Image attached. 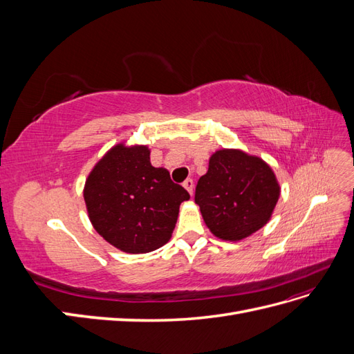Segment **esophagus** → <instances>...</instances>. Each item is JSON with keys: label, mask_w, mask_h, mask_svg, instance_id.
I'll use <instances>...</instances> for the list:
<instances>
[{"label": "esophagus", "mask_w": 354, "mask_h": 354, "mask_svg": "<svg viewBox=\"0 0 354 354\" xmlns=\"http://www.w3.org/2000/svg\"><path fill=\"white\" fill-rule=\"evenodd\" d=\"M183 186H185V189L189 192L190 195H194V187H195V185H194V180L192 178H187L185 183H183Z\"/></svg>", "instance_id": "esophagus-1"}]
</instances>
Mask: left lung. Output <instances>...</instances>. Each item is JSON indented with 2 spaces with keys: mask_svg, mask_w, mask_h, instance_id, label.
<instances>
[{
  "mask_svg": "<svg viewBox=\"0 0 354 354\" xmlns=\"http://www.w3.org/2000/svg\"><path fill=\"white\" fill-rule=\"evenodd\" d=\"M279 195V181L261 158L220 149L198 181L195 202L214 236L238 242L269 223Z\"/></svg>",
  "mask_w": 354,
  "mask_h": 354,
  "instance_id": "1",
  "label": "left lung"
}]
</instances>
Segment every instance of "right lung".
I'll use <instances>...</instances> for the list:
<instances>
[{
	"label": "right lung",
	"mask_w": 354,
	"mask_h": 354,
	"mask_svg": "<svg viewBox=\"0 0 354 354\" xmlns=\"http://www.w3.org/2000/svg\"><path fill=\"white\" fill-rule=\"evenodd\" d=\"M189 198L165 168L151 164V149L125 142L102 156L84 186L93 227L128 254L151 252L165 245L176 227L180 203Z\"/></svg>",
	"instance_id": "obj_1"
}]
</instances>
